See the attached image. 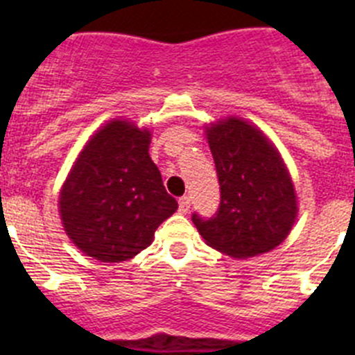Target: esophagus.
<instances>
[{
	"label": "esophagus",
	"mask_w": 355,
	"mask_h": 355,
	"mask_svg": "<svg viewBox=\"0 0 355 355\" xmlns=\"http://www.w3.org/2000/svg\"><path fill=\"white\" fill-rule=\"evenodd\" d=\"M178 209H180V213H189V209H191V198L189 196H184V198L178 199Z\"/></svg>",
	"instance_id": "esophagus-1"
}]
</instances>
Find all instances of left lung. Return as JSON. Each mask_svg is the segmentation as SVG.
<instances>
[{
	"label": "left lung",
	"mask_w": 355,
	"mask_h": 355,
	"mask_svg": "<svg viewBox=\"0 0 355 355\" xmlns=\"http://www.w3.org/2000/svg\"><path fill=\"white\" fill-rule=\"evenodd\" d=\"M221 200L216 214H192L206 244L235 259L270 252L297 218L292 178L273 142L257 127L228 116L206 127Z\"/></svg>",
	"instance_id": "1"
}]
</instances>
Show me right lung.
<instances>
[{"label":"right lung","mask_w":355,"mask_h":355,"mask_svg":"<svg viewBox=\"0 0 355 355\" xmlns=\"http://www.w3.org/2000/svg\"><path fill=\"white\" fill-rule=\"evenodd\" d=\"M151 132L111 120L87 141L60 191L70 241L103 263L132 259L177 211L149 156Z\"/></svg>","instance_id":"right-lung-1"}]
</instances>
